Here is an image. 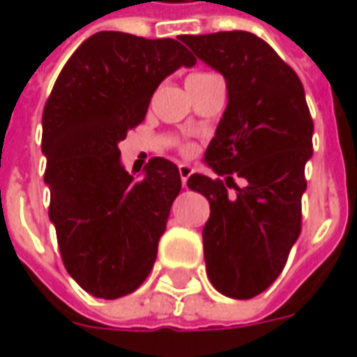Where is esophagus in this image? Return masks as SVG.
Returning a JSON list of instances; mask_svg holds the SVG:
<instances>
[{
    "instance_id": "34e87169",
    "label": "esophagus",
    "mask_w": 357,
    "mask_h": 357,
    "mask_svg": "<svg viewBox=\"0 0 357 357\" xmlns=\"http://www.w3.org/2000/svg\"><path fill=\"white\" fill-rule=\"evenodd\" d=\"M191 174H193V168H191L189 164H179V176H181V183H183V187H187V179H189Z\"/></svg>"
}]
</instances>
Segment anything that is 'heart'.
<instances>
[{
    "instance_id": "1",
    "label": "heart",
    "mask_w": 357,
    "mask_h": 357,
    "mask_svg": "<svg viewBox=\"0 0 357 357\" xmlns=\"http://www.w3.org/2000/svg\"><path fill=\"white\" fill-rule=\"evenodd\" d=\"M195 76H206V74H195Z\"/></svg>"
}]
</instances>
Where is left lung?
<instances>
[{
	"instance_id": "1",
	"label": "left lung",
	"mask_w": 357,
	"mask_h": 357,
	"mask_svg": "<svg viewBox=\"0 0 357 357\" xmlns=\"http://www.w3.org/2000/svg\"><path fill=\"white\" fill-rule=\"evenodd\" d=\"M179 40L227 86V107L204 153V164L225 183L204 174L187 179L210 202L202 227L206 273L225 296L252 298L279 277L300 235L314 135L306 95L291 66L250 32ZM231 173L248 185L227 195Z\"/></svg>"
}]
</instances>
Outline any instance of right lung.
Segmentation results:
<instances>
[{"label":"right lung","mask_w":357,"mask_h":357,"mask_svg":"<svg viewBox=\"0 0 357 357\" xmlns=\"http://www.w3.org/2000/svg\"><path fill=\"white\" fill-rule=\"evenodd\" d=\"M197 61L176 40L97 32L66 61L43 109V181L66 271L97 298L139 287L181 191L178 166L155 156L130 176L118 143L141 124L160 82Z\"/></svg>","instance_id":"add662e5"}]
</instances>
